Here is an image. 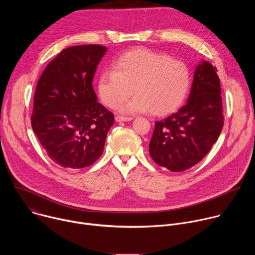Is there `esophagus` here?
Masks as SVG:
<instances>
[{"label":"esophagus","instance_id":"34e87169","mask_svg":"<svg viewBox=\"0 0 255 255\" xmlns=\"http://www.w3.org/2000/svg\"><path fill=\"white\" fill-rule=\"evenodd\" d=\"M115 119H116V121L117 122H125V121H131L133 118L132 117H125V116H116L115 117Z\"/></svg>","mask_w":255,"mask_h":255}]
</instances>
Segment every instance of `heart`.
I'll return each mask as SVG.
<instances>
[{
	"instance_id": "heart-1",
	"label": "heart",
	"mask_w": 255,
	"mask_h": 255,
	"mask_svg": "<svg viewBox=\"0 0 255 255\" xmlns=\"http://www.w3.org/2000/svg\"><path fill=\"white\" fill-rule=\"evenodd\" d=\"M112 67L99 78V95L105 105L116 108L134 90L135 96L120 106L124 113L165 115L176 110L188 96L191 78L187 65L167 55L133 49L117 58Z\"/></svg>"
}]
</instances>
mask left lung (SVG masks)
<instances>
[{"mask_svg":"<svg viewBox=\"0 0 255 255\" xmlns=\"http://www.w3.org/2000/svg\"><path fill=\"white\" fill-rule=\"evenodd\" d=\"M216 70L207 61L199 64L186 105L155 122L149 154L158 165L184 171L200 162L219 137L224 115Z\"/></svg>","mask_w":255,"mask_h":255,"instance_id":"obj_1","label":"left lung"}]
</instances>
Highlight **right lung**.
<instances>
[{"instance_id": "right-lung-1", "label": "right lung", "mask_w": 255, "mask_h": 255, "mask_svg": "<svg viewBox=\"0 0 255 255\" xmlns=\"http://www.w3.org/2000/svg\"><path fill=\"white\" fill-rule=\"evenodd\" d=\"M107 51L99 44L63 49L40 76L32 129L48 156L65 168L92 165L103 153L114 114L97 102L93 79Z\"/></svg>"}]
</instances>
